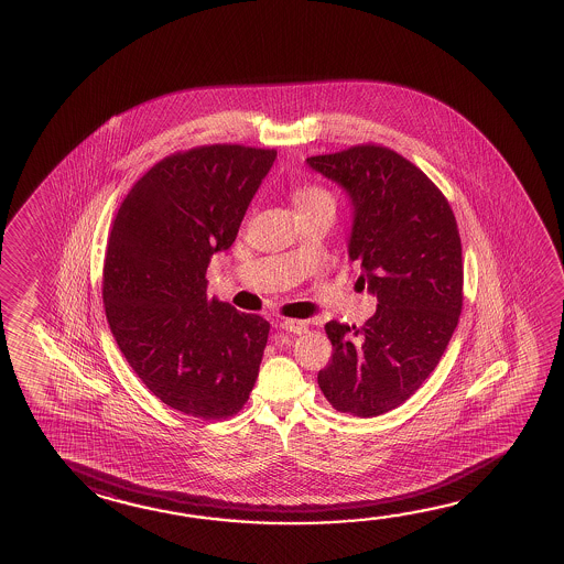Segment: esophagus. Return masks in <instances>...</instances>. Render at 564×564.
Returning a JSON list of instances; mask_svg holds the SVG:
<instances>
[{"label": "esophagus", "instance_id": "esophagus-1", "mask_svg": "<svg viewBox=\"0 0 564 564\" xmlns=\"http://www.w3.org/2000/svg\"><path fill=\"white\" fill-rule=\"evenodd\" d=\"M281 328H285L289 333H293V335H303L306 333V323L303 321H293V318H286L281 323Z\"/></svg>", "mask_w": 564, "mask_h": 564}]
</instances>
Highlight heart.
<instances>
[{"mask_svg":"<svg viewBox=\"0 0 564 564\" xmlns=\"http://www.w3.org/2000/svg\"><path fill=\"white\" fill-rule=\"evenodd\" d=\"M296 209L328 208L335 212L336 199L330 189L318 184H306L295 192Z\"/></svg>","mask_w":564,"mask_h":564,"instance_id":"heart-1","label":"heart"}]
</instances>
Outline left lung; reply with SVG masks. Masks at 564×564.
Instances as JSON below:
<instances>
[{
    "instance_id": "1",
    "label": "left lung",
    "mask_w": 564,
    "mask_h": 564,
    "mask_svg": "<svg viewBox=\"0 0 564 564\" xmlns=\"http://www.w3.org/2000/svg\"><path fill=\"white\" fill-rule=\"evenodd\" d=\"M306 164L352 199L348 256L378 299L362 326L326 323L333 358L316 380L338 412L375 417L424 384L454 335L464 305L457 221L442 189L380 144L311 156Z\"/></svg>"
}]
</instances>
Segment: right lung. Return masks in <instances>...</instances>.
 Masks as SVG:
<instances>
[{
	"instance_id": "right-lung-1",
	"label": "right lung",
	"mask_w": 564,
	"mask_h": 564,
	"mask_svg": "<svg viewBox=\"0 0 564 564\" xmlns=\"http://www.w3.org/2000/svg\"><path fill=\"white\" fill-rule=\"evenodd\" d=\"M278 150L209 144L170 154L112 221L102 303L120 352L182 414L226 420L248 402L269 323L209 299V259L231 248Z\"/></svg>"
}]
</instances>
